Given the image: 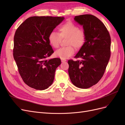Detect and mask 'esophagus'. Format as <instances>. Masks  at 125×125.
<instances>
[{
	"mask_svg": "<svg viewBox=\"0 0 125 125\" xmlns=\"http://www.w3.org/2000/svg\"><path fill=\"white\" fill-rule=\"evenodd\" d=\"M62 62H66V59H62Z\"/></svg>",
	"mask_w": 125,
	"mask_h": 125,
	"instance_id": "1",
	"label": "esophagus"
}]
</instances>
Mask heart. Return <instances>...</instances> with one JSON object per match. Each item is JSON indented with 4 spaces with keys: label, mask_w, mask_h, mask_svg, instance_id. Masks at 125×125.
I'll list each match as a JSON object with an SVG mask.
<instances>
[{
    "label": "heart",
    "mask_w": 125,
    "mask_h": 125,
    "mask_svg": "<svg viewBox=\"0 0 125 125\" xmlns=\"http://www.w3.org/2000/svg\"><path fill=\"white\" fill-rule=\"evenodd\" d=\"M66 45L56 51V56L61 59H67L73 55L76 50H80L84 45L86 41V34L84 30L70 21L59 26L58 33L51 32L49 34L47 39L48 43L55 48L59 47L62 39L66 38Z\"/></svg>",
    "instance_id": "obj_1"
}]
</instances>
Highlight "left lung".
I'll use <instances>...</instances> for the list:
<instances>
[{
    "instance_id": "8db88e82",
    "label": "left lung",
    "mask_w": 125,
    "mask_h": 125,
    "mask_svg": "<svg viewBox=\"0 0 125 125\" xmlns=\"http://www.w3.org/2000/svg\"><path fill=\"white\" fill-rule=\"evenodd\" d=\"M74 20L83 25L86 41L74 56L81 60L68 61V73L73 85L88 89L96 84L104 74L111 57V36L103 22L93 15L75 16Z\"/></svg>"
}]
</instances>
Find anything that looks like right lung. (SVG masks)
<instances>
[{"label":"right lung","mask_w":125,"mask_h":125,"mask_svg":"<svg viewBox=\"0 0 125 125\" xmlns=\"http://www.w3.org/2000/svg\"><path fill=\"white\" fill-rule=\"evenodd\" d=\"M63 19L60 17H31L16 30L13 57L22 80L32 88L43 90L53 82L61 60L47 59L54 52L47 37Z\"/></svg>","instance_id":"add662e5"}]
</instances>
